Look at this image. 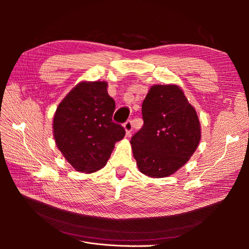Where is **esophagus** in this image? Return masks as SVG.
I'll return each instance as SVG.
<instances>
[{
	"label": "esophagus",
	"instance_id": "esophagus-1",
	"mask_svg": "<svg viewBox=\"0 0 249 249\" xmlns=\"http://www.w3.org/2000/svg\"><path fill=\"white\" fill-rule=\"evenodd\" d=\"M124 130L126 133V136H130L132 131H133V124H132V120H126V122L124 124Z\"/></svg>",
	"mask_w": 249,
	"mask_h": 249
}]
</instances>
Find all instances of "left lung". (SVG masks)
<instances>
[{"label":"left lung","instance_id":"1","mask_svg":"<svg viewBox=\"0 0 249 249\" xmlns=\"http://www.w3.org/2000/svg\"><path fill=\"white\" fill-rule=\"evenodd\" d=\"M143 125L131 139L138 169L165 178L185 165L200 141L196 111L177 85H154L142 103Z\"/></svg>","mask_w":249,"mask_h":249}]
</instances>
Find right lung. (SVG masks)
Segmentation results:
<instances>
[{
    "label": "right lung",
    "mask_w": 249,
    "mask_h": 249,
    "mask_svg": "<svg viewBox=\"0 0 249 249\" xmlns=\"http://www.w3.org/2000/svg\"><path fill=\"white\" fill-rule=\"evenodd\" d=\"M107 82H81L56 110L53 130L60 152L80 172L103 168L115 143L125 131L112 115L115 102L108 94Z\"/></svg>",
    "instance_id": "1"
}]
</instances>
